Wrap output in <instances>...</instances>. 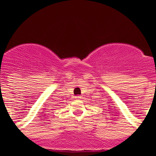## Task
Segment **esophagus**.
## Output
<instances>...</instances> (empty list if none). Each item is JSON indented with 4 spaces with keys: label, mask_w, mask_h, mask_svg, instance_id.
<instances>
[{
    "label": "esophagus",
    "mask_w": 156,
    "mask_h": 156,
    "mask_svg": "<svg viewBox=\"0 0 156 156\" xmlns=\"http://www.w3.org/2000/svg\"><path fill=\"white\" fill-rule=\"evenodd\" d=\"M81 98V96H76V97H75V99H76V100H80Z\"/></svg>",
    "instance_id": "obj_1"
}]
</instances>
